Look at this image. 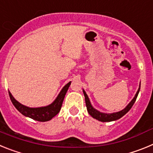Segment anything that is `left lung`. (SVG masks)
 Instances as JSON below:
<instances>
[{"mask_svg":"<svg viewBox=\"0 0 153 153\" xmlns=\"http://www.w3.org/2000/svg\"><path fill=\"white\" fill-rule=\"evenodd\" d=\"M140 90V87H139V90H138L137 93L135 95L134 98L132 99V101L129 102L128 105L126 106V107L125 109H123V110L120 112H117V113H100V111L97 110L96 109L93 107V106L90 103V101L89 100V97L87 96V94L86 93V92L83 90V94H84L85 97V102H86V109H87V111H88L89 114L93 118L96 119V120H99V121H101V122H111V121H114V120H117L119 119H120L122 117H123L124 115L126 113L129 111V109L132 108V106H133L134 102H136V98L138 97V94H139V92Z\"/></svg>","mask_w":153,"mask_h":153,"instance_id":"1","label":"left lung"}]
</instances>
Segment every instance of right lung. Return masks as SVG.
I'll use <instances>...</instances> for the list:
<instances>
[{
  "mask_svg": "<svg viewBox=\"0 0 153 153\" xmlns=\"http://www.w3.org/2000/svg\"><path fill=\"white\" fill-rule=\"evenodd\" d=\"M71 82H69L67 85L63 86V88L59 93V95L56 98L53 102L49 106H43V107H37V108H30L28 106H24L23 104L20 103L18 101H17L15 99L13 98L11 93L9 91V96H10V100L16 109L18 110L21 114H23L25 117H30L33 120L40 121V122H46L49 121L53 117H54L61 109L63 101L64 100L65 95L68 90L69 86H70Z\"/></svg>",
  "mask_w": 153,
  "mask_h": 153,
  "instance_id": "1",
  "label": "right lung"
}]
</instances>
